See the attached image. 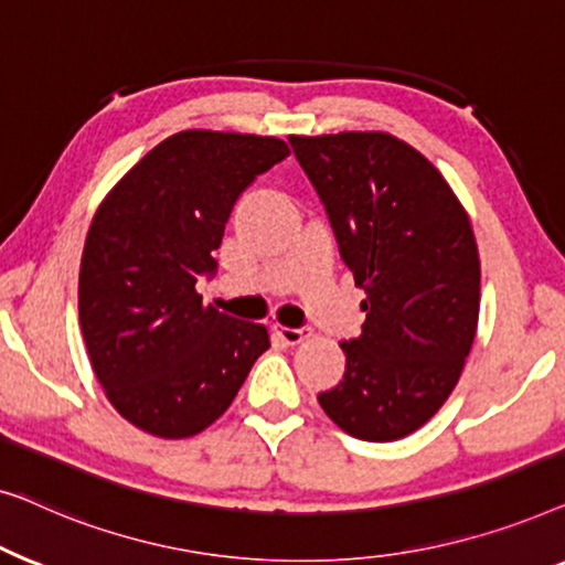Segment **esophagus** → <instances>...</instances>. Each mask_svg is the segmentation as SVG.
Wrapping results in <instances>:
<instances>
[{"label":"esophagus","instance_id":"1","mask_svg":"<svg viewBox=\"0 0 565 565\" xmlns=\"http://www.w3.org/2000/svg\"><path fill=\"white\" fill-rule=\"evenodd\" d=\"M274 332H276V338H281L286 345H299L301 340H305V338L309 335L307 330H301V328H286V324H276Z\"/></svg>","mask_w":565,"mask_h":565}]
</instances>
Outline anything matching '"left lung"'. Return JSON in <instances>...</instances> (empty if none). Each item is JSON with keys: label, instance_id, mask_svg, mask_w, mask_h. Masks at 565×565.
<instances>
[{"label": "left lung", "instance_id": "left-lung-1", "mask_svg": "<svg viewBox=\"0 0 565 565\" xmlns=\"http://www.w3.org/2000/svg\"><path fill=\"white\" fill-rule=\"evenodd\" d=\"M365 291L361 338L340 343L345 376L320 407L359 440L407 438L438 412L471 353L481 260L448 181L388 132L291 135Z\"/></svg>", "mask_w": 565, "mask_h": 565}]
</instances>
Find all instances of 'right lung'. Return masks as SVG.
<instances>
[{
    "instance_id": "obj_1",
    "label": "right lung",
    "mask_w": 565,
    "mask_h": 565,
    "mask_svg": "<svg viewBox=\"0 0 565 565\" xmlns=\"http://www.w3.org/2000/svg\"><path fill=\"white\" fill-rule=\"evenodd\" d=\"M289 156L274 135L181 130L148 150L94 212L78 268V322L109 404L138 430L192 438L225 415L260 353L266 324L196 294L230 210Z\"/></svg>"
}]
</instances>
